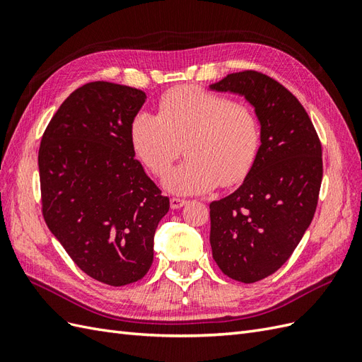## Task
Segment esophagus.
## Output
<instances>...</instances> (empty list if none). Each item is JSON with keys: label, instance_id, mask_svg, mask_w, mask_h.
Returning a JSON list of instances; mask_svg holds the SVG:
<instances>
[{"label": "esophagus", "instance_id": "1", "mask_svg": "<svg viewBox=\"0 0 362 362\" xmlns=\"http://www.w3.org/2000/svg\"><path fill=\"white\" fill-rule=\"evenodd\" d=\"M185 204H187V201H185V199H180V198H170V208H172V210H178V208L184 206Z\"/></svg>", "mask_w": 362, "mask_h": 362}]
</instances>
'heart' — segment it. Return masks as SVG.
<instances>
[{
    "label": "heart",
    "instance_id": "1",
    "mask_svg": "<svg viewBox=\"0 0 362 362\" xmlns=\"http://www.w3.org/2000/svg\"><path fill=\"white\" fill-rule=\"evenodd\" d=\"M129 139L156 177L169 172L184 148L187 160L168 175L164 185L177 194H199L247 177L258 156L261 131L247 105L184 86L161 96L157 116L137 113L131 120Z\"/></svg>",
    "mask_w": 362,
    "mask_h": 362
}]
</instances>
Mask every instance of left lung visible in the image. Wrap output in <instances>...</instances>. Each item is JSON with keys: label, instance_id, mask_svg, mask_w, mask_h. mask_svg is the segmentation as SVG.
Listing matches in <instances>:
<instances>
[{"label": "left lung", "instance_id": "1", "mask_svg": "<svg viewBox=\"0 0 362 362\" xmlns=\"http://www.w3.org/2000/svg\"><path fill=\"white\" fill-rule=\"evenodd\" d=\"M210 89L245 96L261 125L254 168L234 193L210 204L214 261L226 276L252 284L275 273L308 229L323 177L322 145L298 98L270 76L242 71Z\"/></svg>", "mask_w": 362, "mask_h": 362}]
</instances>
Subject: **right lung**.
<instances>
[{
  "mask_svg": "<svg viewBox=\"0 0 362 362\" xmlns=\"http://www.w3.org/2000/svg\"><path fill=\"white\" fill-rule=\"evenodd\" d=\"M145 100L134 87L87 83L63 101L39 148L49 231L86 275L112 287L146 275L156 229L169 211L129 139Z\"/></svg>",
  "mask_w": 362,
  "mask_h": 362,
  "instance_id": "1",
  "label": "right lung"
}]
</instances>
